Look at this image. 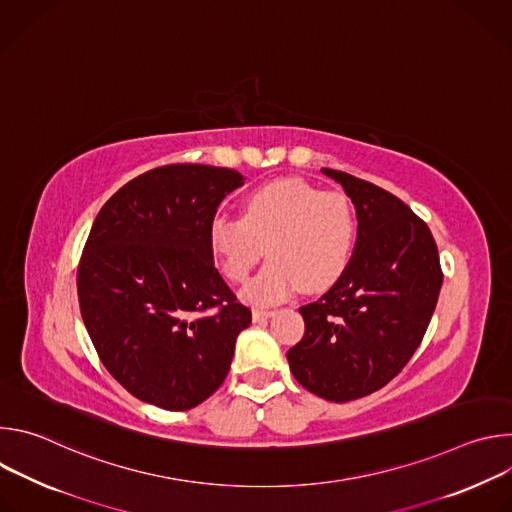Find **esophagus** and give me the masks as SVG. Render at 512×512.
I'll return each instance as SVG.
<instances>
[{
  "mask_svg": "<svg viewBox=\"0 0 512 512\" xmlns=\"http://www.w3.org/2000/svg\"><path fill=\"white\" fill-rule=\"evenodd\" d=\"M271 316H273L271 310H263V308H255L253 310V322H263V320H267Z\"/></svg>",
  "mask_w": 512,
  "mask_h": 512,
  "instance_id": "esophagus-1",
  "label": "esophagus"
}]
</instances>
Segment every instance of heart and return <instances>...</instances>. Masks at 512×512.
Returning a JSON list of instances; mask_svg holds the SVG:
<instances>
[{
    "label": "heart",
    "instance_id": "1",
    "mask_svg": "<svg viewBox=\"0 0 512 512\" xmlns=\"http://www.w3.org/2000/svg\"><path fill=\"white\" fill-rule=\"evenodd\" d=\"M356 231V212L346 194L281 178L251 190L241 216H214L208 245L235 283L249 277L265 247L269 265L243 289V298L267 306L287 298L296 285L314 294L336 283L350 265Z\"/></svg>",
    "mask_w": 512,
    "mask_h": 512
}]
</instances>
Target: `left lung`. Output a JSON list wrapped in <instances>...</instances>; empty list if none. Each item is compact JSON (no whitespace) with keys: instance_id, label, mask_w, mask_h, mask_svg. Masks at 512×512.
Returning a JSON list of instances; mask_svg holds the SVG:
<instances>
[{"instance_id":"1","label":"left lung","mask_w":512,"mask_h":512,"mask_svg":"<svg viewBox=\"0 0 512 512\" xmlns=\"http://www.w3.org/2000/svg\"><path fill=\"white\" fill-rule=\"evenodd\" d=\"M322 172L354 204L356 245L340 279L300 308L306 332L287 362L310 393L346 403L401 373L423 340L444 273L427 225L403 200L346 172Z\"/></svg>"}]
</instances>
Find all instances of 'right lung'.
<instances>
[{
    "label": "right lung",
    "mask_w": 512,
    "mask_h": 512,
    "mask_svg": "<svg viewBox=\"0 0 512 512\" xmlns=\"http://www.w3.org/2000/svg\"><path fill=\"white\" fill-rule=\"evenodd\" d=\"M243 182L229 168L162 166L95 218L77 273L81 316L105 369L139 401L192 409L231 369L251 310L214 267L208 227Z\"/></svg>",
    "instance_id": "right-lung-1"
}]
</instances>
